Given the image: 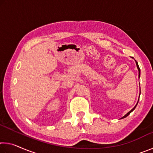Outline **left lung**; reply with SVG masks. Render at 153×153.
I'll return each instance as SVG.
<instances>
[{
	"label": "left lung",
	"instance_id": "left-lung-1",
	"mask_svg": "<svg viewBox=\"0 0 153 153\" xmlns=\"http://www.w3.org/2000/svg\"><path fill=\"white\" fill-rule=\"evenodd\" d=\"M136 65H137V67H138V71H139V77H140V67H139V66H138V62H137V61H136ZM138 102H137V104L136 105V106H135V107H134L133 108H132V109H131L130 111H129V112L128 113H127L126 114V115H125V116H123V117H122V118H121V119H123V118H125V117H127V116H128L129 115V114H130L131 112H132V111L134 110V109H135V108H136V105H138Z\"/></svg>",
	"mask_w": 153,
	"mask_h": 153
}]
</instances>
